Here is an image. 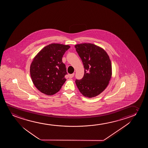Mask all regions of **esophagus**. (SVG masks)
I'll list each match as a JSON object with an SVG mask.
<instances>
[{
	"label": "esophagus",
	"mask_w": 148,
	"mask_h": 148,
	"mask_svg": "<svg viewBox=\"0 0 148 148\" xmlns=\"http://www.w3.org/2000/svg\"><path fill=\"white\" fill-rule=\"evenodd\" d=\"M74 73H73V74H70V75H69V78H72L73 76H74Z\"/></svg>",
	"instance_id": "34e87169"
}]
</instances>
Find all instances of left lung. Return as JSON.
<instances>
[{
    "mask_svg": "<svg viewBox=\"0 0 148 148\" xmlns=\"http://www.w3.org/2000/svg\"><path fill=\"white\" fill-rule=\"evenodd\" d=\"M84 68V74L75 82L79 91L85 97H95L106 88L112 76L109 57L103 49L91 43L75 45Z\"/></svg>",
    "mask_w": 148,
    "mask_h": 148,
    "instance_id": "1",
    "label": "left lung"
}]
</instances>
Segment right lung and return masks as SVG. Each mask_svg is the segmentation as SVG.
Wrapping results in <instances>:
<instances>
[{"label":"right lung","mask_w":148,"mask_h":148,"mask_svg":"<svg viewBox=\"0 0 148 148\" xmlns=\"http://www.w3.org/2000/svg\"><path fill=\"white\" fill-rule=\"evenodd\" d=\"M70 47L52 43L43 48L33 59L30 68L33 83L47 95L57 93L66 81L67 70L62 58Z\"/></svg>","instance_id":"1"}]
</instances>
